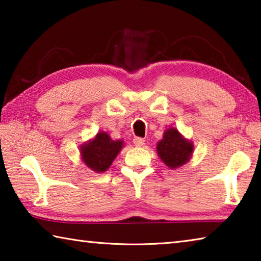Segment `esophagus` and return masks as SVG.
I'll return each mask as SVG.
<instances>
[{"label":"esophagus","mask_w":261,"mask_h":261,"mask_svg":"<svg viewBox=\"0 0 261 261\" xmlns=\"http://www.w3.org/2000/svg\"><path fill=\"white\" fill-rule=\"evenodd\" d=\"M134 144L136 145V146H143V145L145 144V139L144 138H140V137H136V138L134 139Z\"/></svg>","instance_id":"esophagus-1"}]
</instances>
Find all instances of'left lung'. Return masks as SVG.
I'll list each match as a JSON object with an SVG mask.
<instances>
[{"label":"left lung","mask_w":261,"mask_h":261,"mask_svg":"<svg viewBox=\"0 0 261 261\" xmlns=\"http://www.w3.org/2000/svg\"><path fill=\"white\" fill-rule=\"evenodd\" d=\"M156 151L161 160L169 168H178L189 161L192 155L193 145L171 127L163 134V138L158 143Z\"/></svg>","instance_id":"8db88e82"}]
</instances>
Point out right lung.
Segmentation results:
<instances>
[{
    "mask_svg": "<svg viewBox=\"0 0 261 261\" xmlns=\"http://www.w3.org/2000/svg\"><path fill=\"white\" fill-rule=\"evenodd\" d=\"M122 146V140H112L106 132H99L93 140L82 146L83 161L95 173H103L120 153Z\"/></svg>",
    "mask_w": 261,
    "mask_h": 261,
    "instance_id": "1",
    "label": "right lung"
}]
</instances>
